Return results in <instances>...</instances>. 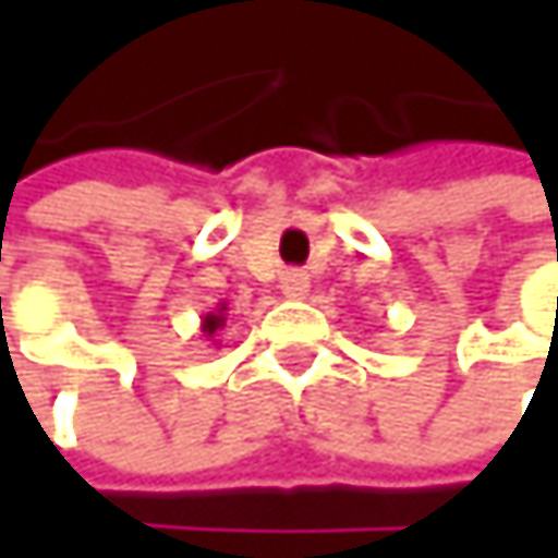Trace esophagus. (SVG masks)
<instances>
[{"instance_id":"esophagus-1","label":"esophagus","mask_w":558,"mask_h":558,"mask_svg":"<svg viewBox=\"0 0 558 558\" xmlns=\"http://www.w3.org/2000/svg\"><path fill=\"white\" fill-rule=\"evenodd\" d=\"M280 290H283V296H290V300L303 296V293L310 290V275H306V271H283Z\"/></svg>"}]
</instances>
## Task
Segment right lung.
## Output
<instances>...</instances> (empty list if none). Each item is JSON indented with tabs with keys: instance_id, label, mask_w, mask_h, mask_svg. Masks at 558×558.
<instances>
[{
	"instance_id": "add662e5",
	"label": "right lung",
	"mask_w": 558,
	"mask_h": 558,
	"mask_svg": "<svg viewBox=\"0 0 558 558\" xmlns=\"http://www.w3.org/2000/svg\"><path fill=\"white\" fill-rule=\"evenodd\" d=\"M226 319H229V306H226V303H219V306H216L213 313H206V316L199 319V329H203V336H206V339H209L213 345H219L216 332H219V329L226 326Z\"/></svg>"
}]
</instances>
